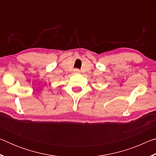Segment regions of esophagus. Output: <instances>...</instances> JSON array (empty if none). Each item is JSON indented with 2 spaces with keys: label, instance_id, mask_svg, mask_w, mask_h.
I'll return each mask as SVG.
<instances>
[{
  "label": "esophagus",
  "instance_id": "34e87169",
  "mask_svg": "<svg viewBox=\"0 0 156 156\" xmlns=\"http://www.w3.org/2000/svg\"><path fill=\"white\" fill-rule=\"evenodd\" d=\"M74 72H77V73H79V72H80V70L78 69H76L74 70Z\"/></svg>",
  "mask_w": 156,
  "mask_h": 156
}]
</instances>
